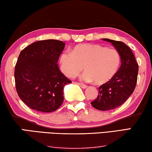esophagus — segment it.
I'll list each match as a JSON object with an SVG mask.
<instances>
[{
    "label": "esophagus",
    "mask_w": 152,
    "mask_h": 152,
    "mask_svg": "<svg viewBox=\"0 0 152 152\" xmlns=\"http://www.w3.org/2000/svg\"><path fill=\"white\" fill-rule=\"evenodd\" d=\"M78 84V85L80 86V87L81 88H83V89H85V88H87V86L86 85H85V84H83V83H77Z\"/></svg>",
    "instance_id": "1"
}]
</instances>
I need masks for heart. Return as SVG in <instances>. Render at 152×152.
<instances>
[{"instance_id": "b5f03b06", "label": "heart", "mask_w": 152, "mask_h": 152, "mask_svg": "<svg viewBox=\"0 0 152 152\" xmlns=\"http://www.w3.org/2000/svg\"><path fill=\"white\" fill-rule=\"evenodd\" d=\"M121 62L120 53L115 49L96 44H81L71 52L65 51L60 55L59 63L63 73L75 78L84 71L82 79L94 81L96 84L108 82L115 75Z\"/></svg>"}]
</instances>
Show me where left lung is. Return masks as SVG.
<instances>
[{"label": "left lung", "instance_id": "left-lung-1", "mask_svg": "<svg viewBox=\"0 0 152 152\" xmlns=\"http://www.w3.org/2000/svg\"><path fill=\"white\" fill-rule=\"evenodd\" d=\"M110 42L120 53L121 66L110 81L99 88V95L91 102L95 109L107 111L122 105L134 92L138 76L139 65L129 47L122 41L102 39Z\"/></svg>", "mask_w": 152, "mask_h": 152}]
</instances>
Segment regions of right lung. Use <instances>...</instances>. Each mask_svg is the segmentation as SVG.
Segmentation results:
<instances>
[{"label": "right lung", "instance_id": "add662e5", "mask_svg": "<svg viewBox=\"0 0 152 152\" xmlns=\"http://www.w3.org/2000/svg\"><path fill=\"white\" fill-rule=\"evenodd\" d=\"M64 46L61 41L48 39L34 42L20 52L14 73L15 88L30 108L48 113L62 104L64 86L71 83L57 63Z\"/></svg>", "mask_w": 152, "mask_h": 152}]
</instances>
